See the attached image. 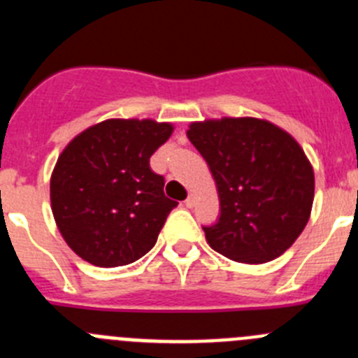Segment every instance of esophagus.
I'll return each mask as SVG.
<instances>
[{
  "label": "esophagus",
  "mask_w": 358,
  "mask_h": 358,
  "mask_svg": "<svg viewBox=\"0 0 358 358\" xmlns=\"http://www.w3.org/2000/svg\"><path fill=\"white\" fill-rule=\"evenodd\" d=\"M185 206H186V208H194V206H195V195H194V194H189L188 197H186Z\"/></svg>",
  "instance_id": "34e87169"
}]
</instances>
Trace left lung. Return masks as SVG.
I'll return each mask as SVG.
<instances>
[{"instance_id": "1", "label": "left lung", "mask_w": 358, "mask_h": 358, "mask_svg": "<svg viewBox=\"0 0 358 358\" xmlns=\"http://www.w3.org/2000/svg\"><path fill=\"white\" fill-rule=\"evenodd\" d=\"M220 201L218 222L202 227L210 248L240 264H265L301 235L314 202V169L287 131L260 118L189 123Z\"/></svg>"}]
</instances>
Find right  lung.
Wrapping results in <instances>:
<instances>
[{"mask_svg": "<svg viewBox=\"0 0 358 358\" xmlns=\"http://www.w3.org/2000/svg\"><path fill=\"white\" fill-rule=\"evenodd\" d=\"M172 123L110 118L75 136L50 179L53 218L69 248L96 267L140 260L177 202L164 197L150 156Z\"/></svg>", "mask_w": 358, "mask_h": 358, "instance_id": "right-lung-1", "label": "right lung"}]
</instances>
